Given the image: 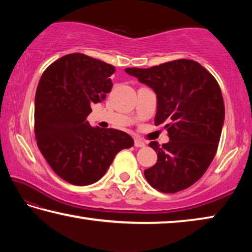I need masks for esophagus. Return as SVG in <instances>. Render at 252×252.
I'll use <instances>...</instances> for the list:
<instances>
[{"label": "esophagus", "mask_w": 252, "mask_h": 252, "mask_svg": "<svg viewBox=\"0 0 252 252\" xmlns=\"http://www.w3.org/2000/svg\"><path fill=\"white\" fill-rule=\"evenodd\" d=\"M134 147L144 148V147H146V143H144L142 140H140V139H134Z\"/></svg>", "instance_id": "34e87169"}]
</instances>
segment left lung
Masks as SVG:
<instances>
[{
	"label": "left lung",
	"mask_w": 252,
	"mask_h": 252,
	"mask_svg": "<svg viewBox=\"0 0 252 252\" xmlns=\"http://www.w3.org/2000/svg\"><path fill=\"white\" fill-rule=\"evenodd\" d=\"M126 72L156 92L155 125L164 123L170 138L162 147L150 143L158 160L144 177L161 192L187 189L203 176L218 149L224 121L218 82L201 64L186 59Z\"/></svg>",
	"instance_id": "8db88e82"
}]
</instances>
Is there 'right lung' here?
Returning a JSON list of instances; mask_svg holds the SVG:
<instances>
[{
  "mask_svg": "<svg viewBox=\"0 0 252 252\" xmlns=\"http://www.w3.org/2000/svg\"><path fill=\"white\" fill-rule=\"evenodd\" d=\"M116 67L81 53L67 54L42 74L35 94L37 147L60 178L88 186L104 176L119 151L133 146L126 132L93 127L91 105L112 89Z\"/></svg>",
  "mask_w": 252,
  "mask_h": 252,
  "instance_id": "right-lung-1",
  "label": "right lung"
}]
</instances>
